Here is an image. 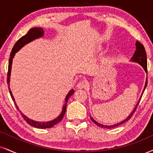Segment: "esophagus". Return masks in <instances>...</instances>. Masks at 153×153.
I'll use <instances>...</instances> for the list:
<instances>
[{"label": "esophagus", "instance_id": "34e87169", "mask_svg": "<svg viewBox=\"0 0 153 153\" xmlns=\"http://www.w3.org/2000/svg\"><path fill=\"white\" fill-rule=\"evenodd\" d=\"M86 85H87V82H86V80H80V81H79L78 82V84H77V88L81 89V88H85Z\"/></svg>", "mask_w": 153, "mask_h": 153}]
</instances>
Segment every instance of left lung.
Masks as SVG:
<instances>
[{
  "label": "left lung",
  "mask_w": 153,
  "mask_h": 153,
  "mask_svg": "<svg viewBox=\"0 0 153 153\" xmlns=\"http://www.w3.org/2000/svg\"><path fill=\"white\" fill-rule=\"evenodd\" d=\"M135 45H136V51H135V53H134L133 56L132 57L131 61L135 62H137V63L140 64V65L143 68V69L145 70V71L146 72V73H148V70H147V55H146V53H145V48H144V46H143V44H141L138 41H136ZM147 84H148V78H146V81H145V85L144 89H143V93H142V95L140 96V98L139 99V100H138V102H137V105H135V108H134V110L132 111V113L130 114L129 116L127 117L126 120H124L122 121V122L117 123V124L113 125V126H105V125H102V124H100V123H97V121H95V120L91 116V120L93 121V122L94 123L95 125H97V126L101 127V128H108V129H111V128H115V127L118 126H120V125H121V124H123V123L127 122L128 120H130V118H131L132 115H133L134 113H135V111L136 110V109H137V105H138L140 100V99L142 97V95H143V93H144L145 88L147 87Z\"/></svg>",
  "instance_id": "8db88e82"
}]
</instances>
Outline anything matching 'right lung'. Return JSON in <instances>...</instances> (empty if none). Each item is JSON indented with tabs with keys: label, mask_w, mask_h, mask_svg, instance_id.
Returning a JSON list of instances; mask_svg holds the SVG:
<instances>
[{
	"label": "right lung",
	"mask_w": 153,
	"mask_h": 153,
	"mask_svg": "<svg viewBox=\"0 0 153 153\" xmlns=\"http://www.w3.org/2000/svg\"><path fill=\"white\" fill-rule=\"evenodd\" d=\"M44 35V30L43 28L41 27H33L30 30H28L27 34H25V36L21 37L19 40L16 42V44L14 45L13 48L11 53H10V59H9V63H8V75H7V82H8V90L9 92H10V96H11L12 100L14 101V103L16 105V108L18 110V111L21 113V112L20 111L19 108L17 106V105L16 103V101H15L14 97L12 94V92L10 91V72H11V67H12V62H13V58H14L15 54L19 51L21 48H23L24 45H26L27 43H30V42L33 41L35 39H37L38 38H41L42 36H43ZM74 93V91L73 89L71 90L68 95H66L65 100V103H64V105L62 106V110L61 113L58 115V117H56V119L53 120L51 121H48V122H38V121L33 120H31L28 118L27 116H25V115L23 113H21L22 117H23V119L25 120L26 122L28 123L29 125L31 126L34 127V128H40V129H45V128H51L55 126V125L58 124V123L60 122V121L62 120V119L63 118L64 115H65V111H66V106H67V102L68 101V99Z\"/></svg>",
	"instance_id": "1"
}]
</instances>
